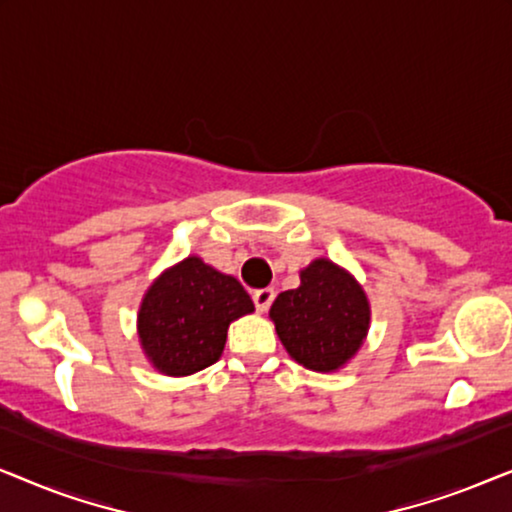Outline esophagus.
Returning <instances> with one entry per match:
<instances>
[{
    "instance_id": "34e87169",
    "label": "esophagus",
    "mask_w": 512,
    "mask_h": 512,
    "mask_svg": "<svg viewBox=\"0 0 512 512\" xmlns=\"http://www.w3.org/2000/svg\"><path fill=\"white\" fill-rule=\"evenodd\" d=\"M272 300H275V291H272V289H258V291H254V305H256V310L261 312V314L268 310Z\"/></svg>"
}]
</instances>
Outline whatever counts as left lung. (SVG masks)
<instances>
[{"label": "left lung", "mask_w": 512, "mask_h": 512, "mask_svg": "<svg viewBox=\"0 0 512 512\" xmlns=\"http://www.w3.org/2000/svg\"><path fill=\"white\" fill-rule=\"evenodd\" d=\"M270 319L293 361L338 373L368 338L370 303L352 272L321 256L300 270L298 289L279 293Z\"/></svg>", "instance_id": "1"}]
</instances>
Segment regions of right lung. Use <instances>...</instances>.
I'll return each instance as SVG.
<instances>
[{"mask_svg":"<svg viewBox=\"0 0 512 512\" xmlns=\"http://www.w3.org/2000/svg\"><path fill=\"white\" fill-rule=\"evenodd\" d=\"M251 312L244 286L193 254L160 272L146 289L137 338L158 373L186 377L219 361L228 326Z\"/></svg>","mask_w":512,"mask_h":512,"instance_id":"obj_1","label":"right lung"}]
</instances>
